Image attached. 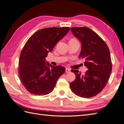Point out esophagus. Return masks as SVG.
<instances>
[{
    "label": "esophagus",
    "mask_w": 124,
    "mask_h": 124,
    "mask_svg": "<svg viewBox=\"0 0 124 124\" xmlns=\"http://www.w3.org/2000/svg\"><path fill=\"white\" fill-rule=\"evenodd\" d=\"M70 72H71V70L70 69H65V72L66 73H69Z\"/></svg>",
    "instance_id": "1"
}]
</instances>
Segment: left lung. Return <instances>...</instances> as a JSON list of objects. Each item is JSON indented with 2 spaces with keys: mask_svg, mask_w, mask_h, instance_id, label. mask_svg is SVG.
I'll return each instance as SVG.
<instances>
[{
  "mask_svg": "<svg viewBox=\"0 0 124 124\" xmlns=\"http://www.w3.org/2000/svg\"><path fill=\"white\" fill-rule=\"evenodd\" d=\"M71 30L81 43L79 58L85 60L84 65L88 70L84 75L78 70H71L76 78L70 86L78 96L93 97L102 91L112 72L109 50L103 40L89 28L74 27Z\"/></svg>",
  "mask_w": 124,
  "mask_h": 124,
  "instance_id": "1",
  "label": "left lung"
}]
</instances>
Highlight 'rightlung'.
Returning <instances> with one entry per match:
<instances>
[{
    "instance_id": "right-lung-1",
    "label": "right lung",
    "mask_w": 124,
    "mask_h": 124,
    "mask_svg": "<svg viewBox=\"0 0 124 124\" xmlns=\"http://www.w3.org/2000/svg\"><path fill=\"white\" fill-rule=\"evenodd\" d=\"M69 30V27L44 28L34 33L25 44L19 61V74L22 83L30 93L49 94L64 73V67L52 65L46 61V58Z\"/></svg>"
}]
</instances>
